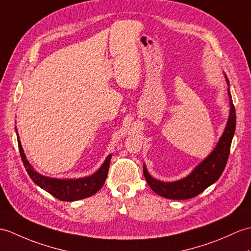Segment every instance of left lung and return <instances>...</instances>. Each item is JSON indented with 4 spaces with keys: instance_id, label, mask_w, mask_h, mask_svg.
I'll return each instance as SVG.
<instances>
[{
    "instance_id": "8db88e82",
    "label": "left lung",
    "mask_w": 251,
    "mask_h": 251,
    "mask_svg": "<svg viewBox=\"0 0 251 251\" xmlns=\"http://www.w3.org/2000/svg\"><path fill=\"white\" fill-rule=\"evenodd\" d=\"M226 81L228 83V95H229V119L223 135L219 138L216 147L212 151L206 158L203 159L187 176L174 182H162V180L154 178L149 173L147 166L143 165V174L147 179L149 186L157 195L167 199L172 200H186L190 199L204 191L208 186H211L223 174L226 161L229 158L230 148L233 136H234L236 126L235 108L232 101L230 92L229 79L225 75Z\"/></svg>"
}]
</instances>
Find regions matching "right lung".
Instances as JSON below:
<instances>
[{
    "label": "right lung",
    "mask_w": 251,
    "mask_h": 251,
    "mask_svg": "<svg viewBox=\"0 0 251 251\" xmlns=\"http://www.w3.org/2000/svg\"><path fill=\"white\" fill-rule=\"evenodd\" d=\"M15 128L21 159L27 174L30 176L35 184L47 192H49L50 195L55 197L56 199L67 202L85 199V198L95 195L102 187L104 182H106L112 154H109L106 157V159H104L100 168L95 173H93L92 176L79 178H55L46 176L35 170L26 159V156L25 154V151L22 149L21 141L19 139L18 131H17V127Z\"/></svg>",
    "instance_id": "1"
}]
</instances>
